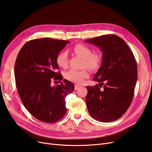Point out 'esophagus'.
<instances>
[{
	"instance_id": "1",
	"label": "esophagus",
	"mask_w": 152,
	"mask_h": 152,
	"mask_svg": "<svg viewBox=\"0 0 152 152\" xmlns=\"http://www.w3.org/2000/svg\"><path fill=\"white\" fill-rule=\"evenodd\" d=\"M80 88V86L79 85H75V90H77Z\"/></svg>"
}]
</instances>
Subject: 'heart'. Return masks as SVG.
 <instances>
[{
  "label": "heart",
  "mask_w": 152,
  "mask_h": 152,
  "mask_svg": "<svg viewBox=\"0 0 152 152\" xmlns=\"http://www.w3.org/2000/svg\"><path fill=\"white\" fill-rule=\"evenodd\" d=\"M73 50L77 55L83 59L84 66L91 70H94L100 66L102 62L101 55L97 53H92V50L87 45L82 44H77L73 47ZM56 61L59 67L63 68H66L68 64L67 53L64 50L59 53L56 57ZM88 77L89 73L86 70H70L66 72L65 74L66 79L77 84H83L85 79Z\"/></svg>",
  "instance_id": "obj_1"
}]
</instances>
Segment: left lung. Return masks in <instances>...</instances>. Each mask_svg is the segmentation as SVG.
I'll use <instances>...</instances> for the list:
<instances>
[{
	"label": "left lung",
	"mask_w": 152,
	"mask_h": 152,
	"mask_svg": "<svg viewBox=\"0 0 152 152\" xmlns=\"http://www.w3.org/2000/svg\"><path fill=\"white\" fill-rule=\"evenodd\" d=\"M86 42L103 52L102 66L93 79L99 85L86 86L89 113L99 122L114 121L126 113L132 101L137 77L136 59L125 41L117 35H103Z\"/></svg>",
	"instance_id": "obj_1"
}]
</instances>
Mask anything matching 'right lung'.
Listing matches in <instances>:
<instances>
[{"instance_id":"right-lung-1","label":"right lung","mask_w":152,"mask_h":152,"mask_svg":"<svg viewBox=\"0 0 152 152\" xmlns=\"http://www.w3.org/2000/svg\"><path fill=\"white\" fill-rule=\"evenodd\" d=\"M68 42L50 38L31 40L24 44L16 58L18 93L26 109L43 122H56L65 115V98L74 90V85L67 80L50 85L53 80L61 82L63 79L56 59Z\"/></svg>"}]
</instances>
